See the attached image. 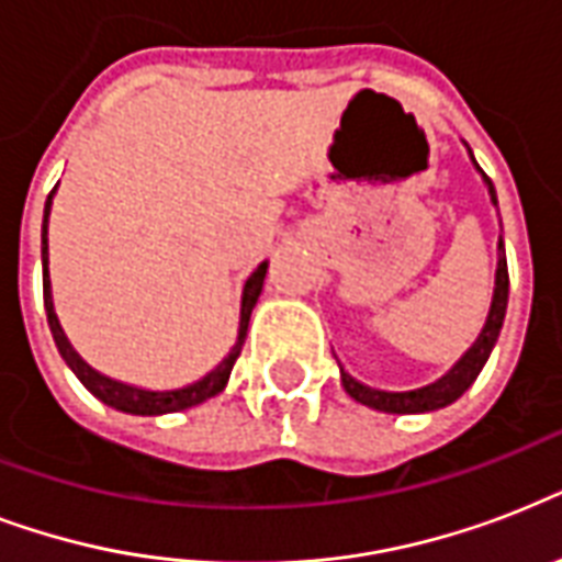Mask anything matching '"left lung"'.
I'll list each match as a JSON object with an SVG mask.
<instances>
[{
  "instance_id": "8db88e82",
  "label": "left lung",
  "mask_w": 562,
  "mask_h": 562,
  "mask_svg": "<svg viewBox=\"0 0 562 562\" xmlns=\"http://www.w3.org/2000/svg\"><path fill=\"white\" fill-rule=\"evenodd\" d=\"M472 157V151H470ZM475 162V160H472ZM479 169V162H475ZM481 171V169H479ZM484 175V171H481ZM484 183L490 189V201H496V189H493V180L484 175ZM507 289H510V280H507V259H505V241L498 238V268H496V289H493V303H490V315L487 324L481 329V335L475 338L470 350L463 352L461 361L454 364L446 375H440L437 382L426 384V387H417V391H375V387H368L361 384L359 379H352L350 373H344L341 368V384L344 391L350 393L352 400L368 405V408L384 411V414H426V411H437L452 405L454 400H461L463 391L470 387L475 379H479L481 368L487 364L490 352L496 347L498 333H502V324H505V312H507Z\"/></svg>"
}]
</instances>
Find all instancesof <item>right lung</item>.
<instances>
[{
    "mask_svg": "<svg viewBox=\"0 0 562 562\" xmlns=\"http://www.w3.org/2000/svg\"><path fill=\"white\" fill-rule=\"evenodd\" d=\"M48 212H52V194L46 201V212H43V303H46V317L48 329L55 335V344L64 361L72 368V373L83 382V387L99 396L104 405L116 411H125V414H143V417H154V414H171V411H187L201 405V402L212 400L215 393L224 391L229 373H233V364H236L238 352H241V344H245L247 324H250V312H254L256 300L262 294L265 273H268V262H262L250 273V280L245 282V291H241V321H238V338L236 347L227 352V359L221 361L218 368L206 373L203 379H198L194 384L187 387H178V391H143V387H134V384L116 382L110 375H101L99 370H92L87 361L72 350V344L64 335L60 324H57L55 303H52V282H48V241H46V227H48Z\"/></svg>",
    "mask_w": 562,
    "mask_h": 562,
    "instance_id": "add662e5",
    "label": "right lung"
}]
</instances>
